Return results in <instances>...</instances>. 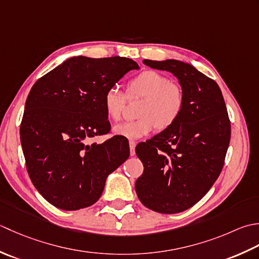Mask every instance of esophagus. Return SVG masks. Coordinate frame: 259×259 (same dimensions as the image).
Listing matches in <instances>:
<instances>
[{
	"label": "esophagus",
	"mask_w": 259,
	"mask_h": 259,
	"mask_svg": "<svg viewBox=\"0 0 259 259\" xmlns=\"http://www.w3.org/2000/svg\"><path fill=\"white\" fill-rule=\"evenodd\" d=\"M135 146L136 143L134 141H131L130 142V153H131V156H134L135 155Z\"/></svg>",
	"instance_id": "esophagus-1"
}]
</instances>
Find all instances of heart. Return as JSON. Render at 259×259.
<instances>
[{"mask_svg": "<svg viewBox=\"0 0 259 259\" xmlns=\"http://www.w3.org/2000/svg\"><path fill=\"white\" fill-rule=\"evenodd\" d=\"M127 94L144 98L139 109V119L113 127L115 135L128 140L141 139L155 128L159 131L170 128L184 108V94L181 87L154 70H145L130 80ZM124 106L125 96L118 87L106 89L103 96V107L109 119H120Z\"/></svg>", "mask_w": 259, "mask_h": 259, "instance_id": "1", "label": "heart"}]
</instances>
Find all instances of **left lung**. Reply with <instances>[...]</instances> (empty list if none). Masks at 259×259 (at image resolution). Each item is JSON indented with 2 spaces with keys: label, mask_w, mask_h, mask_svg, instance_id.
<instances>
[{
  "label": "left lung",
  "mask_w": 259,
  "mask_h": 259,
  "mask_svg": "<svg viewBox=\"0 0 259 259\" xmlns=\"http://www.w3.org/2000/svg\"><path fill=\"white\" fill-rule=\"evenodd\" d=\"M153 69L171 72L184 94V108L170 128L136 146L144 165L135 191L146 208L178 213L207 193L223 170L230 123L217 82L190 63L144 59Z\"/></svg>",
  "instance_id": "1"
}]
</instances>
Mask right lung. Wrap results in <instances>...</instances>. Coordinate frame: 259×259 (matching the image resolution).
I'll return each instance as SVG.
<instances>
[{
    "label": "right lung",
    "instance_id": "1",
    "mask_svg": "<svg viewBox=\"0 0 259 259\" xmlns=\"http://www.w3.org/2000/svg\"><path fill=\"white\" fill-rule=\"evenodd\" d=\"M133 69L139 65L124 57H72L31 88L21 145L31 181L55 207L71 211L94 204L107 177L128 159L130 147L114 137L88 142L110 128L104 93Z\"/></svg>",
    "mask_w": 259,
    "mask_h": 259
}]
</instances>
